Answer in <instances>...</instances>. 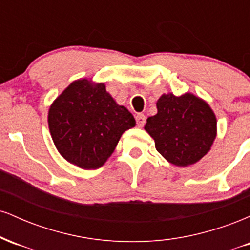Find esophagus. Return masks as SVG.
Masks as SVG:
<instances>
[{
  "mask_svg": "<svg viewBox=\"0 0 250 250\" xmlns=\"http://www.w3.org/2000/svg\"><path fill=\"white\" fill-rule=\"evenodd\" d=\"M135 119H136L137 125H139L140 127H142V125L146 123V116L143 115V114H137V115L135 116Z\"/></svg>",
  "mask_w": 250,
  "mask_h": 250,
  "instance_id": "34e87169",
  "label": "esophagus"
}]
</instances>
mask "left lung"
I'll list each match as a JSON object with an SVG mask.
<instances>
[{
	"mask_svg": "<svg viewBox=\"0 0 250 250\" xmlns=\"http://www.w3.org/2000/svg\"><path fill=\"white\" fill-rule=\"evenodd\" d=\"M156 108L157 114L145 125L156 150L177 167L199 162L216 139L217 121L210 105L191 93H168L157 100Z\"/></svg>",
	"mask_w": 250,
	"mask_h": 250,
	"instance_id": "1",
	"label": "left lung"
}]
</instances>
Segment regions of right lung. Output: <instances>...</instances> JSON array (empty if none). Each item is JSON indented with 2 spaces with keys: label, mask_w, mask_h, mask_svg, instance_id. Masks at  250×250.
I'll return each instance as SVG.
<instances>
[{
  "label": "right lung",
  "mask_w": 250,
  "mask_h": 250,
  "mask_svg": "<svg viewBox=\"0 0 250 250\" xmlns=\"http://www.w3.org/2000/svg\"><path fill=\"white\" fill-rule=\"evenodd\" d=\"M135 125L130 111L117 104L104 83L88 79L71 82L48 111V125L57 151L85 170L102 167L122 134Z\"/></svg>",
  "instance_id": "add662e5"
}]
</instances>
